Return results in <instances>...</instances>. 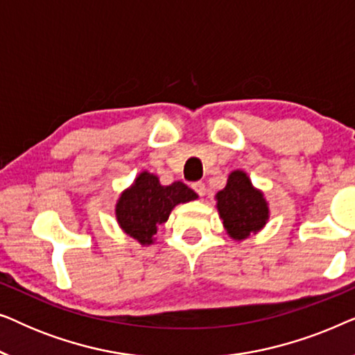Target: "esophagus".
I'll use <instances>...</instances> for the list:
<instances>
[{"label":"esophagus","mask_w":355,"mask_h":355,"mask_svg":"<svg viewBox=\"0 0 355 355\" xmlns=\"http://www.w3.org/2000/svg\"><path fill=\"white\" fill-rule=\"evenodd\" d=\"M192 189H193V191H196V193H198V196H200V197L205 196V184H203L202 181L192 182Z\"/></svg>","instance_id":"esophagus-1"}]
</instances>
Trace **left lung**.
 <instances>
[{"label":"left lung","instance_id":"8db88e82","mask_svg":"<svg viewBox=\"0 0 355 355\" xmlns=\"http://www.w3.org/2000/svg\"><path fill=\"white\" fill-rule=\"evenodd\" d=\"M216 200L223 225L234 239H245L268 220L263 196L252 187L250 179L242 171L230 174L226 187L216 193Z\"/></svg>","mask_w":355,"mask_h":355}]
</instances>
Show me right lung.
Returning <instances> with one entry per match:
<instances>
[{"label":"right lung","instance_id":"1","mask_svg":"<svg viewBox=\"0 0 355 355\" xmlns=\"http://www.w3.org/2000/svg\"><path fill=\"white\" fill-rule=\"evenodd\" d=\"M196 198L197 193L184 182L162 186L157 176L142 173L135 179L134 186L121 196L116 205V218L130 237L144 245L152 244L158 225L168 220L173 208L178 203Z\"/></svg>","mask_w":355,"mask_h":355}]
</instances>
